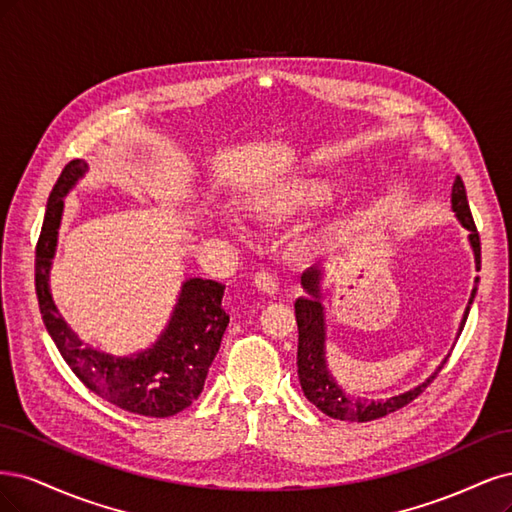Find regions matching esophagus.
<instances>
[{
    "instance_id": "1",
    "label": "esophagus",
    "mask_w": 512,
    "mask_h": 512,
    "mask_svg": "<svg viewBox=\"0 0 512 512\" xmlns=\"http://www.w3.org/2000/svg\"><path fill=\"white\" fill-rule=\"evenodd\" d=\"M253 283H255V287H257L259 291L268 293V295H274V293L278 291V278H276L272 272H266V270L257 272V274L253 276Z\"/></svg>"
}]
</instances>
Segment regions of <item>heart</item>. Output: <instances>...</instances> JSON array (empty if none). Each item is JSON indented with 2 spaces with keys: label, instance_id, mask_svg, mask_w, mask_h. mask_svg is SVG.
<instances>
[{
  "label": "heart",
  "instance_id": "1",
  "mask_svg": "<svg viewBox=\"0 0 512 512\" xmlns=\"http://www.w3.org/2000/svg\"><path fill=\"white\" fill-rule=\"evenodd\" d=\"M336 195L338 187L332 178L310 172H289L253 185L246 191V204L257 219L283 223L332 204ZM336 232V227L327 229L317 240H332Z\"/></svg>",
  "mask_w": 512,
  "mask_h": 512
}]
</instances>
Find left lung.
<instances>
[{"mask_svg":"<svg viewBox=\"0 0 512 512\" xmlns=\"http://www.w3.org/2000/svg\"><path fill=\"white\" fill-rule=\"evenodd\" d=\"M451 204L457 221L468 229V240L474 253V266L476 270H481V240H478L476 225L472 221V212L468 206V197H466V187L464 180L459 176L453 183L451 191ZM321 280H323V268L321 266H312L302 274V287L306 295L295 300V321H298V376H300V385L302 391L308 398V402L315 404L321 412H325L327 417L340 419V421H353V423H366L381 419L389 412H395L398 408L406 406L412 402L417 395L430 385L436 374L442 370V366L447 364L449 355L444 357L442 364L425 378V381L417 387H412L410 391H404L400 395H393V398L387 400H366V398H355V395H346L334 381V376L327 370V361H325V315H323V304H321ZM474 283H478V278H474ZM476 295V285L470 293L468 306L464 310V317H461L459 323V332L464 329L470 304L474 302Z\"/></svg>","mask_w":512,"mask_h":512,"instance_id":"obj_1","label":"left lung"}]
</instances>
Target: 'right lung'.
Listing matches in <instances>:
<instances>
[{
  "instance_id": "obj_1",
  "label": "right lung",
  "mask_w": 512,
  "mask_h": 512,
  "mask_svg": "<svg viewBox=\"0 0 512 512\" xmlns=\"http://www.w3.org/2000/svg\"><path fill=\"white\" fill-rule=\"evenodd\" d=\"M87 172V161H70L48 197L36 246V293L42 321L65 364L95 395L134 415L172 417L200 398L208 370L219 353L229 323L221 304L225 285L208 278H187L168 325L142 351L117 357L82 342L53 302L51 268L63 200Z\"/></svg>"
}]
</instances>
